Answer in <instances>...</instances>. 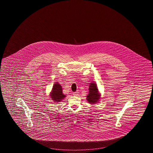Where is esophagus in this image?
Masks as SVG:
<instances>
[{"label":"esophagus","instance_id":"34e87169","mask_svg":"<svg viewBox=\"0 0 153 153\" xmlns=\"http://www.w3.org/2000/svg\"><path fill=\"white\" fill-rule=\"evenodd\" d=\"M73 95H74V96H76V95H77L79 94V92H78V91H77V92H73Z\"/></svg>","mask_w":153,"mask_h":153}]
</instances>
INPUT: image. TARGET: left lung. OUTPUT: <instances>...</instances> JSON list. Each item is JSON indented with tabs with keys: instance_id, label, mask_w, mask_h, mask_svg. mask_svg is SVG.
Wrapping results in <instances>:
<instances>
[{
	"instance_id": "obj_1",
	"label": "left lung",
	"mask_w": 153,
	"mask_h": 153,
	"mask_svg": "<svg viewBox=\"0 0 153 153\" xmlns=\"http://www.w3.org/2000/svg\"><path fill=\"white\" fill-rule=\"evenodd\" d=\"M87 100L89 103L95 104L100 99V95L98 93L97 85L95 82L91 83L89 88V94L87 96Z\"/></svg>"
}]
</instances>
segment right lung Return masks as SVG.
Segmentation results:
<instances>
[{
	"instance_id": "add662e5",
	"label": "right lung",
	"mask_w": 153,
	"mask_h": 153,
	"mask_svg": "<svg viewBox=\"0 0 153 153\" xmlns=\"http://www.w3.org/2000/svg\"><path fill=\"white\" fill-rule=\"evenodd\" d=\"M51 96L52 100L54 102H61V100L65 97V96L62 94V87L57 82L53 85Z\"/></svg>"
}]
</instances>
